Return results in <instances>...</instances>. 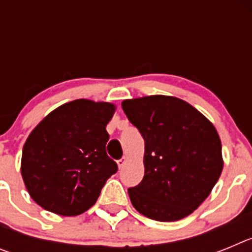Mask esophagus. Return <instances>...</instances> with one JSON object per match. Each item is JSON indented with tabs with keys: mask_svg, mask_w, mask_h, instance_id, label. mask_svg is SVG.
<instances>
[{
	"mask_svg": "<svg viewBox=\"0 0 252 252\" xmlns=\"http://www.w3.org/2000/svg\"><path fill=\"white\" fill-rule=\"evenodd\" d=\"M126 161H127V158H122V159L117 160V165H119V168H120V169L124 168L125 162H126Z\"/></svg>",
	"mask_w": 252,
	"mask_h": 252,
	"instance_id": "esophagus-1",
	"label": "esophagus"
}]
</instances>
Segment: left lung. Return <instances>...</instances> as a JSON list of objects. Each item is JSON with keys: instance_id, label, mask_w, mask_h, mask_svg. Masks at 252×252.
Returning a JSON list of instances; mask_svg holds the SVG:
<instances>
[{"instance_id": "obj_1", "label": "left lung", "mask_w": 252, "mask_h": 252, "mask_svg": "<svg viewBox=\"0 0 252 252\" xmlns=\"http://www.w3.org/2000/svg\"><path fill=\"white\" fill-rule=\"evenodd\" d=\"M122 110L145 140L141 183L128 188L137 212L178 221L199 207L222 173L217 130L188 102L170 95L125 99Z\"/></svg>"}]
</instances>
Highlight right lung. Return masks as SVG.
<instances>
[{
    "instance_id": "right-lung-1",
    "label": "right lung",
    "mask_w": 252,
    "mask_h": 252,
    "mask_svg": "<svg viewBox=\"0 0 252 252\" xmlns=\"http://www.w3.org/2000/svg\"><path fill=\"white\" fill-rule=\"evenodd\" d=\"M115 104L75 99L49 113L22 149L21 175L31 198L49 212L78 216L98 199L117 164L106 153Z\"/></svg>"
}]
</instances>
